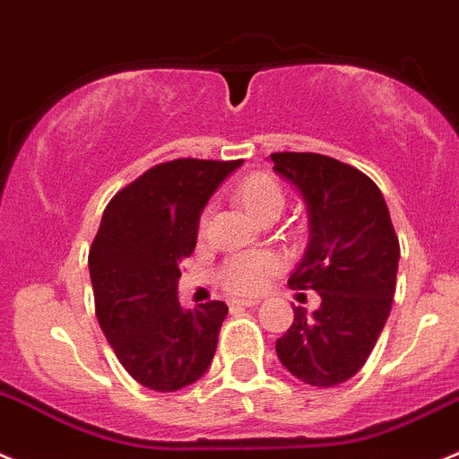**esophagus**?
I'll use <instances>...</instances> for the list:
<instances>
[{
    "label": "esophagus",
    "instance_id": "obj_1",
    "mask_svg": "<svg viewBox=\"0 0 459 459\" xmlns=\"http://www.w3.org/2000/svg\"><path fill=\"white\" fill-rule=\"evenodd\" d=\"M257 302H260V300H257V298H247V300H244V298H242V300H233V302H230V307H233V309H235V307H255Z\"/></svg>",
    "mask_w": 459,
    "mask_h": 459
}]
</instances>
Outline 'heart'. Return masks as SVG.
Wrapping results in <instances>:
<instances>
[{
    "label": "heart",
    "instance_id": "1",
    "mask_svg": "<svg viewBox=\"0 0 459 459\" xmlns=\"http://www.w3.org/2000/svg\"><path fill=\"white\" fill-rule=\"evenodd\" d=\"M235 199L251 212L255 220L266 221L273 220L282 212L287 204V195L280 181L269 172H251L235 186ZM206 229V215L199 220V233ZM280 269V262L273 253L269 251H253L239 253V255L229 257L217 271V280L221 287L238 296H251L257 293L271 275Z\"/></svg>",
    "mask_w": 459,
    "mask_h": 459
}]
</instances>
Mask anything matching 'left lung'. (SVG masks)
Wrapping results in <instances>:
<instances>
[{"mask_svg":"<svg viewBox=\"0 0 459 459\" xmlns=\"http://www.w3.org/2000/svg\"><path fill=\"white\" fill-rule=\"evenodd\" d=\"M271 159L309 211V247L289 287L320 296L314 314L293 307V323L275 341V352L296 379L332 388L361 370L388 320L399 239L379 186L361 170L316 152Z\"/></svg>","mask_w":459,"mask_h":459,"instance_id":"1","label":"left lung"}]
</instances>
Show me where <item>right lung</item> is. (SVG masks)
I'll list each match as a JSON object with an SVG mask.
<instances>
[{
  "label": "right lung",
  "instance_id": "add662e5",
  "mask_svg": "<svg viewBox=\"0 0 459 459\" xmlns=\"http://www.w3.org/2000/svg\"><path fill=\"white\" fill-rule=\"evenodd\" d=\"M239 163H159L118 190L102 212L89 248L96 318L127 375L145 388H186L215 357L229 307L211 300L186 311L177 280L197 244L204 206Z\"/></svg>",
  "mask_w": 459,
  "mask_h": 459
}]
</instances>
